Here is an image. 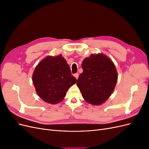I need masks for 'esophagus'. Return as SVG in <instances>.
I'll use <instances>...</instances> for the list:
<instances>
[{
    "label": "esophagus",
    "mask_w": 149,
    "mask_h": 149,
    "mask_svg": "<svg viewBox=\"0 0 149 149\" xmlns=\"http://www.w3.org/2000/svg\"><path fill=\"white\" fill-rule=\"evenodd\" d=\"M74 76L76 78V79H78V77H79V74H78V73H75V74H74Z\"/></svg>",
    "instance_id": "obj_1"
}]
</instances>
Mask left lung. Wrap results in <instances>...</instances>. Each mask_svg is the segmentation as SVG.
I'll use <instances>...</instances> for the list:
<instances>
[{"mask_svg":"<svg viewBox=\"0 0 149 149\" xmlns=\"http://www.w3.org/2000/svg\"><path fill=\"white\" fill-rule=\"evenodd\" d=\"M83 73L77 81L84 100L92 105L105 102L114 91L118 72L114 63L102 53L92 54L82 62Z\"/></svg>","mask_w":149,"mask_h":149,"instance_id":"8db88e82","label":"left lung"}]
</instances>
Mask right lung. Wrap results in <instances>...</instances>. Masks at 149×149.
Masks as SVG:
<instances>
[{
  "label": "right lung",
  "instance_id": "add662e5",
  "mask_svg": "<svg viewBox=\"0 0 149 149\" xmlns=\"http://www.w3.org/2000/svg\"><path fill=\"white\" fill-rule=\"evenodd\" d=\"M62 55L47 56L35 67L32 81L43 101L55 104L63 100L68 89L76 83Z\"/></svg>",
  "mask_w": 149,
  "mask_h": 149
}]
</instances>
